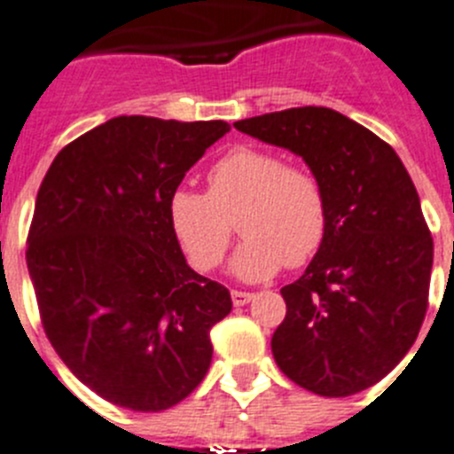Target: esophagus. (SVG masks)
<instances>
[{
	"label": "esophagus",
	"mask_w": 454,
	"mask_h": 454,
	"mask_svg": "<svg viewBox=\"0 0 454 454\" xmlns=\"http://www.w3.org/2000/svg\"><path fill=\"white\" fill-rule=\"evenodd\" d=\"M254 299V293H245V290H231V301L234 306H245Z\"/></svg>",
	"instance_id": "obj_1"
}]
</instances>
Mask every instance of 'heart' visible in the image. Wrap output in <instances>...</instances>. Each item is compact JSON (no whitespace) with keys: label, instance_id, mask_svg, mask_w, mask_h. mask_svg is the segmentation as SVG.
I'll list each match as a JSON object with an SVG mask.
<instances>
[{"label":"heart","instance_id":"obj_1","mask_svg":"<svg viewBox=\"0 0 454 454\" xmlns=\"http://www.w3.org/2000/svg\"><path fill=\"white\" fill-rule=\"evenodd\" d=\"M236 218L245 240L231 270L245 281H263L317 254L328 231L326 189L309 166L286 164L270 148L239 145L211 166L207 193L177 189L168 200L170 230L198 272L223 263Z\"/></svg>","mask_w":454,"mask_h":454}]
</instances>
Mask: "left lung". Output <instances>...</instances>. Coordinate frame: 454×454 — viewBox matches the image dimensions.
<instances>
[{
    "label": "left lung",
    "instance_id": "8db88e82",
    "mask_svg": "<svg viewBox=\"0 0 454 454\" xmlns=\"http://www.w3.org/2000/svg\"><path fill=\"white\" fill-rule=\"evenodd\" d=\"M236 128L306 160L326 189V240L284 286L272 335L278 369L319 396H351L387 376L426 319L432 234L387 141L331 107H290Z\"/></svg>",
    "mask_w": 454,
    "mask_h": 454
}]
</instances>
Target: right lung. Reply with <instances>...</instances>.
Segmentation results:
<instances>
[{"label": "right lung", "mask_w": 454, "mask_h": 454, "mask_svg": "<svg viewBox=\"0 0 454 454\" xmlns=\"http://www.w3.org/2000/svg\"><path fill=\"white\" fill-rule=\"evenodd\" d=\"M230 126L116 116L49 166L27 236L40 322L69 372L135 411L184 401L230 290L186 265L168 200Z\"/></svg>", "instance_id": "right-lung-1"}]
</instances>
